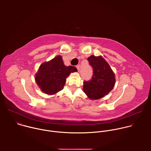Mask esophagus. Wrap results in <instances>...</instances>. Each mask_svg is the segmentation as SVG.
Instances as JSON below:
<instances>
[{"label":"esophagus","mask_w":151,"mask_h":151,"mask_svg":"<svg viewBox=\"0 0 151 151\" xmlns=\"http://www.w3.org/2000/svg\"><path fill=\"white\" fill-rule=\"evenodd\" d=\"M76 67V68H77L78 70V71H79V69H80V66H79V65H77Z\"/></svg>","instance_id":"obj_1"}]
</instances>
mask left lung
Returning a JSON list of instances; mask_svg holds the SVG:
<instances>
[{
  "mask_svg": "<svg viewBox=\"0 0 151 151\" xmlns=\"http://www.w3.org/2000/svg\"><path fill=\"white\" fill-rule=\"evenodd\" d=\"M93 68L90 81H84L83 91L90 100H98L109 94L115 84V75L109 64L101 56L91 55L87 59Z\"/></svg>",
  "mask_w": 151,
  "mask_h": 151,
  "instance_id": "1",
  "label": "left lung"
}]
</instances>
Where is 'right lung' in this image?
<instances>
[{
	"label": "right lung",
	"mask_w": 151,
	"mask_h": 151,
	"mask_svg": "<svg viewBox=\"0 0 151 151\" xmlns=\"http://www.w3.org/2000/svg\"><path fill=\"white\" fill-rule=\"evenodd\" d=\"M77 71L74 66L64 65L62 57L57 55L40 64L35 79L41 91L54 95L63 89L69 75Z\"/></svg>",
	"instance_id": "add662e5"
}]
</instances>
